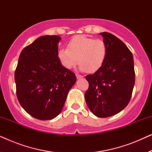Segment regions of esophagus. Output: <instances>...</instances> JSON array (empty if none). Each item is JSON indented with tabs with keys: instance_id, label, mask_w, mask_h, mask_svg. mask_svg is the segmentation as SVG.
<instances>
[{
	"instance_id": "esophagus-1",
	"label": "esophagus",
	"mask_w": 152,
	"mask_h": 152,
	"mask_svg": "<svg viewBox=\"0 0 152 152\" xmlns=\"http://www.w3.org/2000/svg\"><path fill=\"white\" fill-rule=\"evenodd\" d=\"M76 77H77V79H80V78H82L83 76L80 75H79V74H76Z\"/></svg>"
}]
</instances>
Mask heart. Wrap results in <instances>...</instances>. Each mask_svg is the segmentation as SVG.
<instances>
[{
  "mask_svg": "<svg viewBox=\"0 0 152 152\" xmlns=\"http://www.w3.org/2000/svg\"><path fill=\"white\" fill-rule=\"evenodd\" d=\"M67 48L58 51V58L62 66L70 69L79 61L80 70L88 72H95L101 68L108 54L104 41L82 35L70 39Z\"/></svg>",
  "mask_w": 152,
  "mask_h": 152,
  "instance_id": "b5f03b06",
  "label": "heart"
}]
</instances>
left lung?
<instances>
[{
	"label": "left lung",
	"mask_w": 152,
	"mask_h": 152,
	"mask_svg": "<svg viewBox=\"0 0 152 152\" xmlns=\"http://www.w3.org/2000/svg\"><path fill=\"white\" fill-rule=\"evenodd\" d=\"M108 46L104 64L94 74L86 76L89 86L85 100L90 111L107 118L123 110L129 102L135 84L133 55L122 41L109 32H102Z\"/></svg>",
	"instance_id": "1"
}]
</instances>
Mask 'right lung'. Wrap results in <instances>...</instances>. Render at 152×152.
Returning a JSON list of instances; mask_svg holds the SVG:
<instances>
[{"label":"right lung","instance_id":"1","mask_svg":"<svg viewBox=\"0 0 152 152\" xmlns=\"http://www.w3.org/2000/svg\"><path fill=\"white\" fill-rule=\"evenodd\" d=\"M61 37L45 35L20 53L16 66V95L28 114L41 120H52L63 109L68 91L76 82L74 72L58 58Z\"/></svg>","mask_w":152,"mask_h":152}]
</instances>
